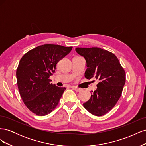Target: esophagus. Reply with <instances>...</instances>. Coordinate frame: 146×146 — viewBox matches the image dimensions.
Masks as SVG:
<instances>
[{
	"instance_id": "34e87169",
	"label": "esophagus",
	"mask_w": 146,
	"mask_h": 146,
	"mask_svg": "<svg viewBox=\"0 0 146 146\" xmlns=\"http://www.w3.org/2000/svg\"><path fill=\"white\" fill-rule=\"evenodd\" d=\"M73 89L76 91H77V92H79V91H81V90H82V89H80V88H77V87H75V86H72V87Z\"/></svg>"
}]
</instances>
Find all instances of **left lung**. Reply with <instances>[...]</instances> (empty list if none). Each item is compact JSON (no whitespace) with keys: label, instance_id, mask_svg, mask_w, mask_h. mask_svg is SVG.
<instances>
[{"label":"left lung","instance_id":"left-lung-1","mask_svg":"<svg viewBox=\"0 0 146 146\" xmlns=\"http://www.w3.org/2000/svg\"><path fill=\"white\" fill-rule=\"evenodd\" d=\"M76 51L86 60V78L94 77L99 80L96 90L83 107L93 115L103 116L120 98L125 83V70L115 55L102 48L77 47Z\"/></svg>","mask_w":146,"mask_h":146}]
</instances>
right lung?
<instances>
[{
	"mask_svg": "<svg viewBox=\"0 0 146 146\" xmlns=\"http://www.w3.org/2000/svg\"><path fill=\"white\" fill-rule=\"evenodd\" d=\"M72 47L44 44L33 48L22 57L16 70L21 98L30 111L46 116L58 105L65 88L50 83L56 65L71 51Z\"/></svg>",
	"mask_w": 146,
	"mask_h": 146,
	"instance_id": "1",
	"label": "right lung"
}]
</instances>
